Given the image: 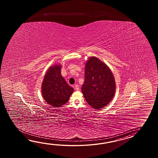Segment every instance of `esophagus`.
<instances>
[{"mask_svg":"<svg viewBox=\"0 0 158 158\" xmlns=\"http://www.w3.org/2000/svg\"><path fill=\"white\" fill-rule=\"evenodd\" d=\"M74 88H75V89H76V90H78L80 89V87H79V85H77V84L75 85H74Z\"/></svg>","mask_w":158,"mask_h":158,"instance_id":"esophagus-1","label":"esophagus"}]
</instances>
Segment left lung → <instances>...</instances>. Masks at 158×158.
<instances>
[{
  "label": "left lung",
  "mask_w": 158,
  "mask_h": 158,
  "mask_svg": "<svg viewBox=\"0 0 158 158\" xmlns=\"http://www.w3.org/2000/svg\"><path fill=\"white\" fill-rule=\"evenodd\" d=\"M115 81L106 64L95 57H91L85 65V82L81 90L87 103L99 109L108 104L114 96Z\"/></svg>",
  "instance_id": "obj_1"
}]
</instances>
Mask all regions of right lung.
Masks as SVG:
<instances>
[{
	"label": "right lung",
	"instance_id": "right-lung-1",
	"mask_svg": "<svg viewBox=\"0 0 158 158\" xmlns=\"http://www.w3.org/2000/svg\"><path fill=\"white\" fill-rule=\"evenodd\" d=\"M61 65L55 64L48 69L42 85L44 100L54 107L65 104L73 91L61 74Z\"/></svg>",
	"mask_w": 158,
	"mask_h": 158
}]
</instances>
